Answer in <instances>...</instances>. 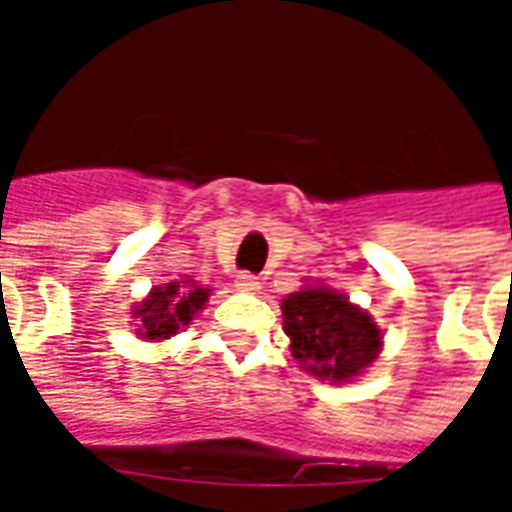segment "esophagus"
<instances>
[{"instance_id": "obj_1", "label": "esophagus", "mask_w": 512, "mask_h": 512, "mask_svg": "<svg viewBox=\"0 0 512 512\" xmlns=\"http://www.w3.org/2000/svg\"><path fill=\"white\" fill-rule=\"evenodd\" d=\"M235 288L244 290V293H257V290H260V282H257L255 274H246V271H241V274L235 277Z\"/></svg>"}]
</instances>
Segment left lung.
I'll return each mask as SVG.
<instances>
[{"mask_svg": "<svg viewBox=\"0 0 512 512\" xmlns=\"http://www.w3.org/2000/svg\"><path fill=\"white\" fill-rule=\"evenodd\" d=\"M290 354L307 373L345 384L365 373L381 354V329L373 315L326 285H304L282 299Z\"/></svg>", "mask_w": 512, "mask_h": 512, "instance_id": "1", "label": "left lung"}]
</instances>
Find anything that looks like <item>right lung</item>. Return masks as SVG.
<instances>
[{
    "label": "right lung",
    "mask_w": 512,
    "mask_h": 512,
    "mask_svg": "<svg viewBox=\"0 0 512 512\" xmlns=\"http://www.w3.org/2000/svg\"><path fill=\"white\" fill-rule=\"evenodd\" d=\"M208 296H211V288H202L194 279L167 282L161 288H153L147 293V299L131 310L139 326L136 334L150 343L169 340L172 334H178L183 326H189L197 318Z\"/></svg>",
    "instance_id": "obj_1"
}]
</instances>
